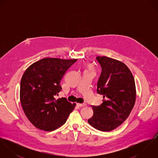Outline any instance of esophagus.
<instances>
[{"label": "esophagus", "mask_w": 158, "mask_h": 158, "mask_svg": "<svg viewBox=\"0 0 158 158\" xmlns=\"http://www.w3.org/2000/svg\"><path fill=\"white\" fill-rule=\"evenodd\" d=\"M77 106H80V107H84L85 106H86V103H77Z\"/></svg>", "instance_id": "1"}]
</instances>
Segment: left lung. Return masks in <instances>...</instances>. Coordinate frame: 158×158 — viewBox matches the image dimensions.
I'll list each match as a JSON object with an SVG mask.
<instances>
[{
    "label": "left lung",
    "mask_w": 158,
    "mask_h": 158,
    "mask_svg": "<svg viewBox=\"0 0 158 158\" xmlns=\"http://www.w3.org/2000/svg\"><path fill=\"white\" fill-rule=\"evenodd\" d=\"M102 68L97 92L103 95L100 106H91L93 116L88 123L102 131H110L129 116L135 101L134 77L122 62L106 56L96 58Z\"/></svg>",
    "instance_id": "1"
}]
</instances>
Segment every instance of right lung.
Masks as SVG:
<instances>
[{
    "label": "right lung",
    "mask_w": 158,
    "mask_h": 158,
    "mask_svg": "<svg viewBox=\"0 0 158 158\" xmlns=\"http://www.w3.org/2000/svg\"><path fill=\"white\" fill-rule=\"evenodd\" d=\"M77 60L47 58L32 64L23 75L20 99L28 119L36 128L53 131L66 122L76 104L66 98L56 100L62 88L60 82Z\"/></svg>",
    "instance_id": "obj_1"
}]
</instances>
